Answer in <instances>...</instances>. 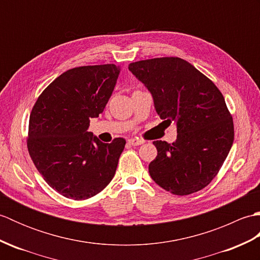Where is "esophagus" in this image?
<instances>
[{
  "mask_svg": "<svg viewBox=\"0 0 260 260\" xmlns=\"http://www.w3.org/2000/svg\"><path fill=\"white\" fill-rule=\"evenodd\" d=\"M128 143H129L131 145H133V146H139V145L143 144V143H144V141L139 140V139H129Z\"/></svg>",
  "mask_w": 260,
  "mask_h": 260,
  "instance_id": "esophagus-1",
  "label": "esophagus"
}]
</instances>
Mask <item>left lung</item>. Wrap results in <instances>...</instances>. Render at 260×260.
Here are the masks:
<instances>
[{
    "mask_svg": "<svg viewBox=\"0 0 260 260\" xmlns=\"http://www.w3.org/2000/svg\"><path fill=\"white\" fill-rule=\"evenodd\" d=\"M151 91L157 115L176 123L172 144L154 141L157 156L148 165L156 184L176 196L202 190L221 169L234 143V120L221 91L207 76L178 57L128 66Z\"/></svg>",
    "mask_w": 260,
    "mask_h": 260,
    "instance_id": "1",
    "label": "left lung"
}]
</instances>
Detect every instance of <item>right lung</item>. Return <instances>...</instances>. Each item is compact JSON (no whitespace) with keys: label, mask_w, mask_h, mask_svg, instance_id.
<instances>
[{"label":"right lung","mask_w":260,"mask_h":260,"mask_svg":"<svg viewBox=\"0 0 260 260\" xmlns=\"http://www.w3.org/2000/svg\"><path fill=\"white\" fill-rule=\"evenodd\" d=\"M114 63L82 66L54 79L32 108L27 151L39 173L60 194L86 200L114 178L126 141L106 144L88 132L104 112L119 75Z\"/></svg>","instance_id":"1"}]
</instances>
